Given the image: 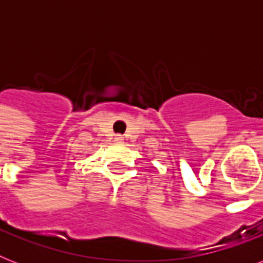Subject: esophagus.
Listing matches in <instances>:
<instances>
[{
	"label": "esophagus",
	"mask_w": 263,
	"mask_h": 263,
	"mask_svg": "<svg viewBox=\"0 0 263 263\" xmlns=\"http://www.w3.org/2000/svg\"><path fill=\"white\" fill-rule=\"evenodd\" d=\"M116 140H117V142H121V140H123V136H121V135H116Z\"/></svg>",
	"instance_id": "1"
}]
</instances>
